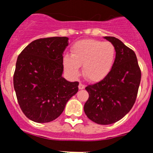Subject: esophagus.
Here are the masks:
<instances>
[{"label":"esophagus","instance_id":"1","mask_svg":"<svg viewBox=\"0 0 153 153\" xmlns=\"http://www.w3.org/2000/svg\"><path fill=\"white\" fill-rule=\"evenodd\" d=\"M85 85L84 84H82V83H79V89H83V88H85Z\"/></svg>","mask_w":153,"mask_h":153}]
</instances>
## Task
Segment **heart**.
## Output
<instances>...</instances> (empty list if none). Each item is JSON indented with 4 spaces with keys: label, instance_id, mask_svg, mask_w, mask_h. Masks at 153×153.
<instances>
[{
    "label": "heart",
    "instance_id": "obj_1",
    "mask_svg": "<svg viewBox=\"0 0 153 153\" xmlns=\"http://www.w3.org/2000/svg\"><path fill=\"white\" fill-rule=\"evenodd\" d=\"M116 50L110 42L96 39H85L73 45L71 55L63 57V65L71 78L80 75L82 65L84 76L92 82L104 79L113 68Z\"/></svg>",
    "mask_w": 153,
    "mask_h": 153
}]
</instances>
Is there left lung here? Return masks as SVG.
I'll list each match as a JSON object with an SVG mask.
<instances>
[{
    "label": "left lung",
    "mask_w": 153,
    "mask_h": 153,
    "mask_svg": "<svg viewBox=\"0 0 153 153\" xmlns=\"http://www.w3.org/2000/svg\"><path fill=\"white\" fill-rule=\"evenodd\" d=\"M103 38L115 47V61L104 79L85 87L89 97L84 111L93 122L107 125L122 119L132 108L141 82V71L131 49L115 37Z\"/></svg>",
    "instance_id": "1"
}]
</instances>
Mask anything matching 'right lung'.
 <instances>
[{"label":"right lung","mask_w":153,"mask_h":153,"mask_svg":"<svg viewBox=\"0 0 153 153\" xmlns=\"http://www.w3.org/2000/svg\"><path fill=\"white\" fill-rule=\"evenodd\" d=\"M68 45L65 36L36 39L18 57L14 88L22 112L34 122L55 120L79 91L78 82L62 77L63 54Z\"/></svg>","instance_id":"obj_1"}]
</instances>
